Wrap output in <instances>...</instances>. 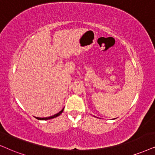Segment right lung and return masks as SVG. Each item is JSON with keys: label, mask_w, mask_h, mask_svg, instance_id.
<instances>
[{"label": "right lung", "mask_w": 155, "mask_h": 155, "mask_svg": "<svg viewBox=\"0 0 155 155\" xmlns=\"http://www.w3.org/2000/svg\"><path fill=\"white\" fill-rule=\"evenodd\" d=\"M63 111H64V109H62L61 111H60L59 112H58V113L56 114H54V115H53V116L48 117H45V118H40V117H36V118L37 119H39V120H47V119H51L55 118V117H56L59 116V115L61 114L62 112H63Z\"/></svg>", "instance_id": "right-lung-1"}]
</instances>
